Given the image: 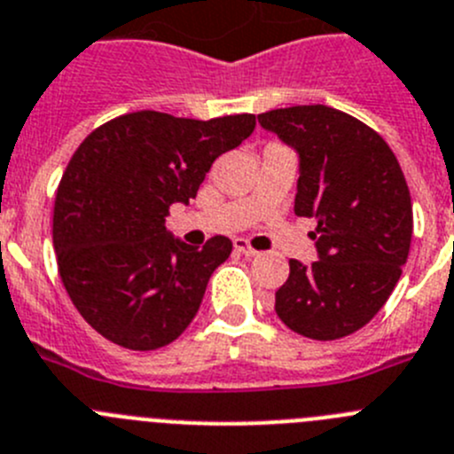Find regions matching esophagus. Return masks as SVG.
<instances>
[{
	"label": "esophagus",
	"mask_w": 454,
	"mask_h": 454,
	"mask_svg": "<svg viewBox=\"0 0 454 454\" xmlns=\"http://www.w3.org/2000/svg\"><path fill=\"white\" fill-rule=\"evenodd\" d=\"M235 251L242 253V255H247V257H255L257 255V251H255V248H251V244H248L247 239H235Z\"/></svg>",
	"instance_id": "34e87169"
}]
</instances>
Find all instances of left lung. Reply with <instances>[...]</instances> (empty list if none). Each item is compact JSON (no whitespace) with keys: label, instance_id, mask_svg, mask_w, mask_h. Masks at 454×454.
I'll use <instances>...</instances> for the list:
<instances>
[{"label":"left lung","instance_id":"obj_1","mask_svg":"<svg viewBox=\"0 0 454 454\" xmlns=\"http://www.w3.org/2000/svg\"><path fill=\"white\" fill-rule=\"evenodd\" d=\"M257 121L298 151L294 212L317 219L309 237L318 260H289L276 314L317 341L348 337L387 303L410 255L414 217L403 169L371 126L330 106L276 108Z\"/></svg>","mask_w":454,"mask_h":454}]
</instances>
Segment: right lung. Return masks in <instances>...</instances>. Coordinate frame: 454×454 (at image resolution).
<instances>
[{"label": "right lung", "instance_id": "add662e5", "mask_svg": "<svg viewBox=\"0 0 454 454\" xmlns=\"http://www.w3.org/2000/svg\"><path fill=\"white\" fill-rule=\"evenodd\" d=\"M255 115L187 120L156 110L120 115L79 145L56 190L59 273L81 317L129 350L171 344L197 317L228 237L187 247L167 232L171 203H190Z\"/></svg>", "mask_w": 454, "mask_h": 454}]
</instances>
